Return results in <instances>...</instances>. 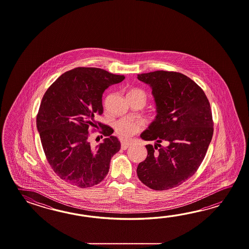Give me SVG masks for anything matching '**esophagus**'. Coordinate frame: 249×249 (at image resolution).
<instances>
[{"label":"esophagus","mask_w":249,"mask_h":249,"mask_svg":"<svg viewBox=\"0 0 249 249\" xmlns=\"http://www.w3.org/2000/svg\"><path fill=\"white\" fill-rule=\"evenodd\" d=\"M130 146H131V143L130 142L121 143V148H122V149H127Z\"/></svg>","instance_id":"esophagus-1"}]
</instances>
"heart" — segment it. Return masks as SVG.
Segmentation results:
<instances>
[{"label": "heart", "mask_w": 249, "mask_h": 249, "mask_svg": "<svg viewBox=\"0 0 249 249\" xmlns=\"http://www.w3.org/2000/svg\"><path fill=\"white\" fill-rule=\"evenodd\" d=\"M133 91H140L143 94L142 90H133L131 92ZM143 127H144V124L142 121L132 120V119H122L116 124L115 130L118 137L123 141H127L131 139L132 136H134L135 134H137L140 131H142Z\"/></svg>", "instance_id": "obj_1"}]
</instances>
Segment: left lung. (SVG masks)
<instances>
[{"label": "left lung", "mask_w": 249, "mask_h": 249, "mask_svg": "<svg viewBox=\"0 0 249 249\" xmlns=\"http://www.w3.org/2000/svg\"><path fill=\"white\" fill-rule=\"evenodd\" d=\"M138 79L151 87L157 107L155 120L141 134L156 142L146 145L148 156L138 165V177L152 190H169L191 178L206 156L213 133L210 103L185 74L159 70Z\"/></svg>", "instance_id": "1"}]
</instances>
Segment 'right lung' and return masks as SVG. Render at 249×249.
<instances>
[{
    "mask_svg": "<svg viewBox=\"0 0 249 249\" xmlns=\"http://www.w3.org/2000/svg\"><path fill=\"white\" fill-rule=\"evenodd\" d=\"M124 79L104 69L76 68L61 74L44 93L36 126L48 163L61 180L89 188L106 177L121 144L112 136L111 127L96 122L95 117L103 113V92ZM97 123L107 138L92 146L89 130Z\"/></svg>",
    "mask_w": 249,
    "mask_h": 249,
    "instance_id": "add662e5",
    "label": "right lung"
}]
</instances>
